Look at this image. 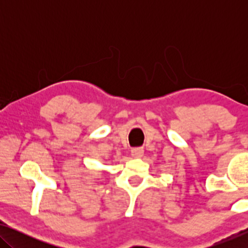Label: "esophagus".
Returning a JSON list of instances; mask_svg holds the SVG:
<instances>
[{"label":"esophagus","instance_id":"1","mask_svg":"<svg viewBox=\"0 0 248 248\" xmlns=\"http://www.w3.org/2000/svg\"><path fill=\"white\" fill-rule=\"evenodd\" d=\"M131 154L133 158H141V157H143L144 151L142 148H134V149H132Z\"/></svg>","mask_w":248,"mask_h":248}]
</instances>
